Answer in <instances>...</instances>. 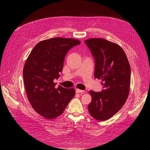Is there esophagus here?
<instances>
[{
    "label": "esophagus",
    "mask_w": 150,
    "mask_h": 150,
    "mask_svg": "<svg viewBox=\"0 0 150 150\" xmlns=\"http://www.w3.org/2000/svg\"><path fill=\"white\" fill-rule=\"evenodd\" d=\"M76 93H81V94H83V93H84V91L81 90V89H76Z\"/></svg>",
    "instance_id": "esophagus-1"
}]
</instances>
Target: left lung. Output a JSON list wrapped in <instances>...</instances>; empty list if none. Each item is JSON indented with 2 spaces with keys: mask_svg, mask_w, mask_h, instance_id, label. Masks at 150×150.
<instances>
[{
  "mask_svg": "<svg viewBox=\"0 0 150 150\" xmlns=\"http://www.w3.org/2000/svg\"><path fill=\"white\" fill-rule=\"evenodd\" d=\"M95 59V78L101 79V92L89 91L92 100L88 108L90 115L98 121H106L123 106L128 97L131 68L123 49L104 39L85 40Z\"/></svg>",
  "mask_w": 150,
  "mask_h": 150,
  "instance_id": "1",
  "label": "left lung"
}]
</instances>
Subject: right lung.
I'll return each instance as SVG.
<instances>
[{"label":"right lung","instance_id":"right-lung-1","mask_svg":"<svg viewBox=\"0 0 150 150\" xmlns=\"http://www.w3.org/2000/svg\"><path fill=\"white\" fill-rule=\"evenodd\" d=\"M80 43L78 39L63 38L41 40L26 59L23 77L27 96L35 111L45 118L62 115L75 96L74 88H56L54 79L59 78L68 51Z\"/></svg>","mask_w":150,"mask_h":150}]
</instances>
